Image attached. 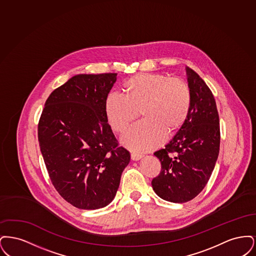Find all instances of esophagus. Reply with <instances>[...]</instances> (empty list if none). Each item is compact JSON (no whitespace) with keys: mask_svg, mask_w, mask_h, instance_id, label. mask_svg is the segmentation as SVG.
Returning <instances> with one entry per match:
<instances>
[{"mask_svg":"<svg viewBox=\"0 0 256 256\" xmlns=\"http://www.w3.org/2000/svg\"><path fill=\"white\" fill-rule=\"evenodd\" d=\"M143 158V156L142 154H132V159L134 160V161H137V160H140V159Z\"/></svg>","mask_w":256,"mask_h":256,"instance_id":"esophagus-1","label":"esophagus"}]
</instances>
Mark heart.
<instances>
[{"label": "heart", "instance_id": "1", "mask_svg": "<svg viewBox=\"0 0 256 256\" xmlns=\"http://www.w3.org/2000/svg\"><path fill=\"white\" fill-rule=\"evenodd\" d=\"M124 97L110 93L104 113L113 132H124L139 113L143 121L122 137V143L136 152L158 146L165 134L178 132L186 122L192 102L190 87L182 78L163 74H138L122 86Z\"/></svg>", "mask_w": 256, "mask_h": 256}]
</instances>
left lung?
Wrapping results in <instances>:
<instances>
[{"mask_svg": "<svg viewBox=\"0 0 256 256\" xmlns=\"http://www.w3.org/2000/svg\"><path fill=\"white\" fill-rule=\"evenodd\" d=\"M192 94L191 108L182 128L170 142L154 154L161 172L152 186L161 198L176 204L193 200L206 187L220 150L219 114L206 84L186 67Z\"/></svg>", "mask_w": 256, "mask_h": 256, "instance_id": "8db88e82", "label": "left lung"}]
</instances>
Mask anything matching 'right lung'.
<instances>
[{
  "instance_id": "obj_1",
  "label": "right lung",
  "mask_w": 256,
  "mask_h": 256,
  "mask_svg": "<svg viewBox=\"0 0 256 256\" xmlns=\"http://www.w3.org/2000/svg\"><path fill=\"white\" fill-rule=\"evenodd\" d=\"M117 74H80L52 92L38 124V141L50 180L80 209L108 206L130 154L118 146L106 113Z\"/></svg>"
}]
</instances>
